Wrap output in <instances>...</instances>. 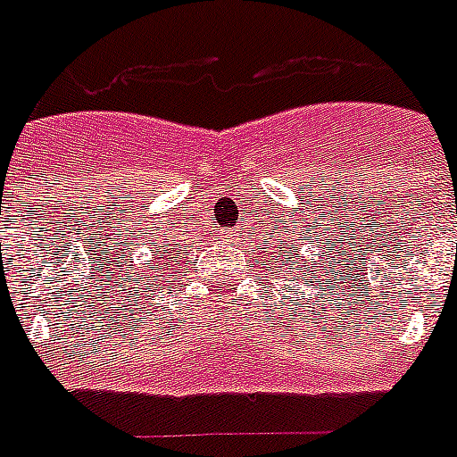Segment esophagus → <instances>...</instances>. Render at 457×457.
Listing matches in <instances>:
<instances>
[{
    "instance_id": "esophagus-1",
    "label": "esophagus",
    "mask_w": 457,
    "mask_h": 457,
    "mask_svg": "<svg viewBox=\"0 0 457 457\" xmlns=\"http://www.w3.org/2000/svg\"><path fill=\"white\" fill-rule=\"evenodd\" d=\"M237 229H225V239H235Z\"/></svg>"
}]
</instances>
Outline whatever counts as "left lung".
<instances>
[{
	"instance_id": "1",
	"label": "left lung",
	"mask_w": 457,
	"mask_h": 457,
	"mask_svg": "<svg viewBox=\"0 0 457 457\" xmlns=\"http://www.w3.org/2000/svg\"><path fill=\"white\" fill-rule=\"evenodd\" d=\"M304 267H306V264H304Z\"/></svg>"
}]
</instances>
